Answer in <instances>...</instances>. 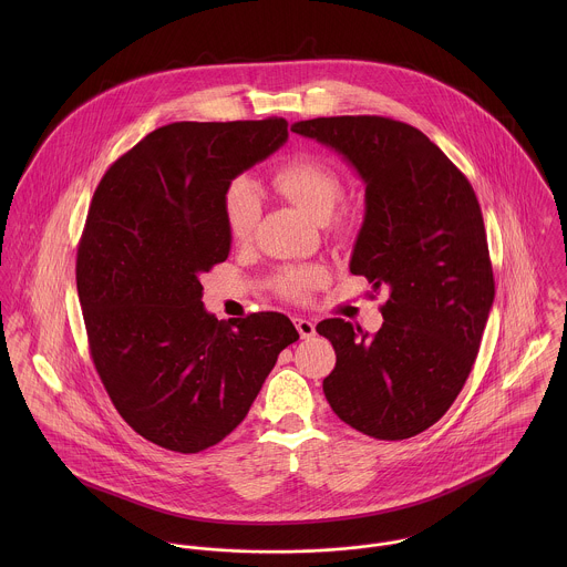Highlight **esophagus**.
<instances>
[{
    "label": "esophagus",
    "instance_id": "esophagus-1",
    "mask_svg": "<svg viewBox=\"0 0 567 567\" xmlns=\"http://www.w3.org/2000/svg\"><path fill=\"white\" fill-rule=\"evenodd\" d=\"M295 321V327H297V331H299V336L306 340V338H312L315 333H317V327L312 321H308V319H301V317H295L292 319Z\"/></svg>",
    "mask_w": 567,
    "mask_h": 567
}]
</instances>
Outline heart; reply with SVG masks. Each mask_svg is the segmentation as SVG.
I'll use <instances>...</instances> for the list:
<instances>
[{"mask_svg":"<svg viewBox=\"0 0 567 567\" xmlns=\"http://www.w3.org/2000/svg\"><path fill=\"white\" fill-rule=\"evenodd\" d=\"M270 183L288 200L317 220H324L342 196V181L329 163L301 153L272 169ZM259 218V198L246 178H234L223 194V220L234 243H246ZM321 266H290L275 275L272 286L288 299H303L323 279Z\"/></svg>","mask_w":567,"mask_h":567,"instance_id":"b5f03b06","label":"heart"}]
</instances>
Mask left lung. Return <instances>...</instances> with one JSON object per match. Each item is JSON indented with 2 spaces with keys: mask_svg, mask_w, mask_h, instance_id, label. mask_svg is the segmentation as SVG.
Here are the masks:
<instances>
[{
  "mask_svg": "<svg viewBox=\"0 0 567 567\" xmlns=\"http://www.w3.org/2000/svg\"><path fill=\"white\" fill-rule=\"evenodd\" d=\"M295 133L340 153L367 185V214L349 270L384 290V323L327 319L336 367L331 410L380 441L434 425L476 362L495 281L483 212L467 176L419 128L380 115L297 122Z\"/></svg>",
  "mask_w": 567,
  "mask_h": 567,
  "instance_id": "obj_1",
  "label": "left lung"
}]
</instances>
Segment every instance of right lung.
Here are the masks:
<instances>
[{
	"label": "right lung",
	"mask_w": 567,
	"mask_h": 567,
	"mask_svg": "<svg viewBox=\"0 0 567 567\" xmlns=\"http://www.w3.org/2000/svg\"><path fill=\"white\" fill-rule=\"evenodd\" d=\"M286 140L284 117L174 122L93 194L76 257L89 353L122 419L165 450L196 454L231 434L299 340L279 312L207 315L198 279L231 248L227 185Z\"/></svg>",
	"instance_id": "obj_1"
}]
</instances>
